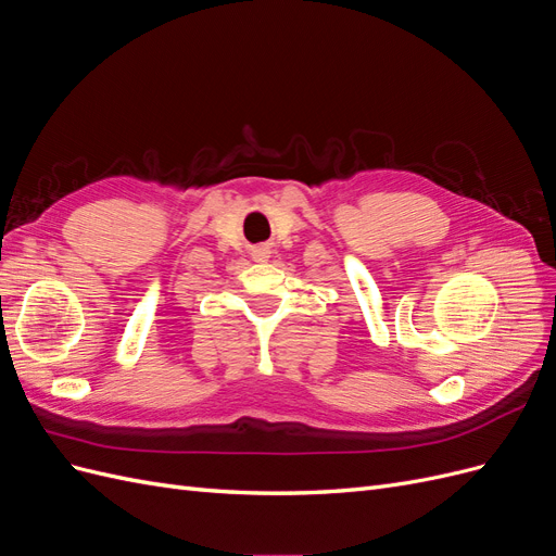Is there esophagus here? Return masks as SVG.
Instances as JSON below:
<instances>
[{
  "label": "esophagus",
  "instance_id": "1",
  "mask_svg": "<svg viewBox=\"0 0 556 556\" xmlns=\"http://www.w3.org/2000/svg\"><path fill=\"white\" fill-rule=\"evenodd\" d=\"M260 252H262V260H264V257H266V250H264V248H262V250H260Z\"/></svg>",
  "mask_w": 556,
  "mask_h": 556
}]
</instances>
